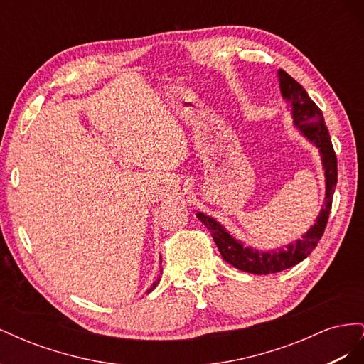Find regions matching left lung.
<instances>
[{
  "label": "left lung",
  "instance_id": "1",
  "mask_svg": "<svg viewBox=\"0 0 364 364\" xmlns=\"http://www.w3.org/2000/svg\"><path fill=\"white\" fill-rule=\"evenodd\" d=\"M278 77L281 94L291 106L294 126L301 130V134L308 141L313 142L318 151H321L322 156L326 193L322 211L317 215L316 223L308 229V232L304 234L301 240L294 241V243H290L285 247L262 252L243 246V243H240L238 240L230 235L217 220L205 215L203 213H197V217H199L200 222L211 232L223 259L238 270L253 274H269L282 272L285 269L296 266V264H299L302 259L310 255L317 246L318 240L323 235L329 211H331L333 206V194L337 185V156L328 127L325 126L322 111L308 97L302 85L297 83L290 74H287L284 70H279Z\"/></svg>",
  "mask_w": 364,
  "mask_h": 364
}]
</instances>
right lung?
Segmentation results:
<instances>
[{"label":"right lung","instance_id":"right-lung-1","mask_svg":"<svg viewBox=\"0 0 364 364\" xmlns=\"http://www.w3.org/2000/svg\"><path fill=\"white\" fill-rule=\"evenodd\" d=\"M161 272H162V267H161ZM159 279H161V277H158V279H156L155 282H153V284H151V287H150V289L147 290V293H150V291H151L153 289H155V287H156V285H158V282H159Z\"/></svg>","mask_w":364,"mask_h":364}]
</instances>
